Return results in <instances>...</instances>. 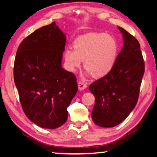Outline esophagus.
Returning a JSON list of instances; mask_svg holds the SVG:
<instances>
[{"label":"esophagus","mask_w":157,"mask_h":157,"mask_svg":"<svg viewBox=\"0 0 157 157\" xmlns=\"http://www.w3.org/2000/svg\"><path fill=\"white\" fill-rule=\"evenodd\" d=\"M78 89H79V91H83V90H84L87 87L86 84L85 83V82H84L79 81L78 82Z\"/></svg>","instance_id":"34e87169"}]
</instances>
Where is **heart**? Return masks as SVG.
<instances>
[{
    "instance_id": "obj_1",
    "label": "heart",
    "mask_w": 157,
    "mask_h": 157,
    "mask_svg": "<svg viewBox=\"0 0 157 157\" xmlns=\"http://www.w3.org/2000/svg\"><path fill=\"white\" fill-rule=\"evenodd\" d=\"M118 44L113 36L106 33H89L79 36L73 48L64 52L66 68L75 72L84 61L87 72L95 78H102L110 72L118 57Z\"/></svg>"
}]
</instances>
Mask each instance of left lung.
Instances as JSON below:
<instances>
[{"label": "left lung", "instance_id": "left-lung-1", "mask_svg": "<svg viewBox=\"0 0 157 157\" xmlns=\"http://www.w3.org/2000/svg\"><path fill=\"white\" fill-rule=\"evenodd\" d=\"M118 29L124 44L115 64L107 75L89 86L95 98L92 120L102 127L118 125L134 109L145 72L139 41L123 28Z\"/></svg>", "mask_w": 157, "mask_h": 157}]
</instances>
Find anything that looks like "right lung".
<instances>
[{"instance_id":"right-lung-1","label":"right lung","mask_w":157,"mask_h":157,"mask_svg":"<svg viewBox=\"0 0 157 157\" xmlns=\"http://www.w3.org/2000/svg\"><path fill=\"white\" fill-rule=\"evenodd\" d=\"M66 35L55 22L37 29L16 54L14 79L26 116L36 125L56 129L66 123L78 91L75 75L62 67Z\"/></svg>"}]
</instances>
